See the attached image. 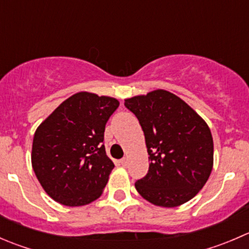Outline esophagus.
Instances as JSON below:
<instances>
[{
	"label": "esophagus",
	"mask_w": 249,
	"mask_h": 249,
	"mask_svg": "<svg viewBox=\"0 0 249 249\" xmlns=\"http://www.w3.org/2000/svg\"><path fill=\"white\" fill-rule=\"evenodd\" d=\"M127 162H129V159H127L126 157H125V158H123V159L120 160V164H122L123 166H126V165H127Z\"/></svg>",
	"instance_id": "1"
}]
</instances>
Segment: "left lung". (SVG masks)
I'll list each match as a JSON object with an SVG mask.
<instances>
[{"label":"left lung","mask_w":249,"mask_h":249,"mask_svg":"<svg viewBox=\"0 0 249 249\" xmlns=\"http://www.w3.org/2000/svg\"><path fill=\"white\" fill-rule=\"evenodd\" d=\"M124 105L139 119L149 154L148 173L135 183L139 194L169 208L192 200L213 167V139L205 120L162 89L130 97Z\"/></svg>","instance_id":"left-lung-1"}]
</instances>
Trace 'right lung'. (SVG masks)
<instances>
[{
	"instance_id": "obj_1",
	"label": "right lung",
	"mask_w": 249,
	"mask_h": 249,
	"mask_svg": "<svg viewBox=\"0 0 249 249\" xmlns=\"http://www.w3.org/2000/svg\"><path fill=\"white\" fill-rule=\"evenodd\" d=\"M118 106L114 97L80 91L37 127L32 169L53 200L77 207L101 196L114 167L102 144L105 127Z\"/></svg>"
}]
</instances>
